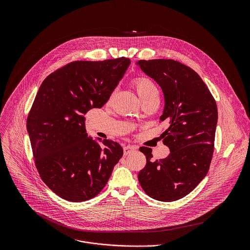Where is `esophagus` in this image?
<instances>
[{"label": "esophagus", "instance_id": "34e87169", "mask_svg": "<svg viewBox=\"0 0 250 250\" xmlns=\"http://www.w3.org/2000/svg\"><path fill=\"white\" fill-rule=\"evenodd\" d=\"M137 149V147L136 146H131V145H127V146H125L124 148H123V151H124V155L125 156H127V155H129L131 152H133L134 150H136Z\"/></svg>", "mask_w": 250, "mask_h": 250}]
</instances>
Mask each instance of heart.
Instances as JSON below:
<instances>
[{
	"mask_svg": "<svg viewBox=\"0 0 250 250\" xmlns=\"http://www.w3.org/2000/svg\"><path fill=\"white\" fill-rule=\"evenodd\" d=\"M134 83H135L137 92L140 95L142 100H144L145 98H147L155 93H158V89H157L156 85L154 84V83L147 78L136 79Z\"/></svg>",
	"mask_w": 250,
	"mask_h": 250,
	"instance_id": "1",
	"label": "heart"
}]
</instances>
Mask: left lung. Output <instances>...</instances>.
<instances>
[{
    "label": "left lung",
    "instance_id": "left-lung-1",
    "mask_svg": "<svg viewBox=\"0 0 250 250\" xmlns=\"http://www.w3.org/2000/svg\"><path fill=\"white\" fill-rule=\"evenodd\" d=\"M137 64L162 87L161 121L169 123L163 143L170 154L151 161L152 149L141 147L146 166L139 182L151 198L171 202L193 190L207 175L214 153L217 107L199 75L173 60L139 61Z\"/></svg>",
    "mask_w": 250,
    "mask_h": 250
}]
</instances>
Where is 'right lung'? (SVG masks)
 Wrapping results in <instances>:
<instances>
[{"mask_svg":"<svg viewBox=\"0 0 250 250\" xmlns=\"http://www.w3.org/2000/svg\"><path fill=\"white\" fill-rule=\"evenodd\" d=\"M127 58L73 62L41 83L27 119L37 171L60 197L83 202L106 186L122 147L88 137L85 117L103 107L129 67Z\"/></svg>","mask_w":250,"mask_h":250,"instance_id":"right-lung-1","label":"right lung"}]
</instances>
